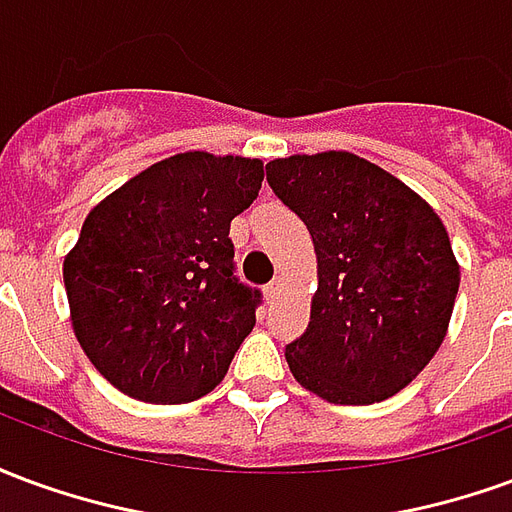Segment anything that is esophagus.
Here are the masks:
<instances>
[{"label":"esophagus","instance_id":"1","mask_svg":"<svg viewBox=\"0 0 512 512\" xmlns=\"http://www.w3.org/2000/svg\"><path fill=\"white\" fill-rule=\"evenodd\" d=\"M277 296H279V279H271V282L266 285L268 304H274V301H277Z\"/></svg>","mask_w":512,"mask_h":512}]
</instances>
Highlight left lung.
<instances>
[{"instance_id": "left-lung-1", "label": "left lung", "mask_w": 512, "mask_h": 512, "mask_svg": "<svg viewBox=\"0 0 512 512\" xmlns=\"http://www.w3.org/2000/svg\"><path fill=\"white\" fill-rule=\"evenodd\" d=\"M266 180L318 255L307 332L285 345L293 376L340 406L392 397L447 334L461 271L444 224L406 183L343 150L268 161Z\"/></svg>"}]
</instances>
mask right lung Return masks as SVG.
I'll return each mask as SVG.
<instances>
[{
  "label": "right lung",
  "mask_w": 512,
  "mask_h": 512,
  "mask_svg": "<svg viewBox=\"0 0 512 512\" xmlns=\"http://www.w3.org/2000/svg\"><path fill=\"white\" fill-rule=\"evenodd\" d=\"M260 183L257 158L178 153L84 219L62 266L73 332L123 395L189 403L224 378L263 301L230 238Z\"/></svg>",
  "instance_id": "add662e5"
}]
</instances>
